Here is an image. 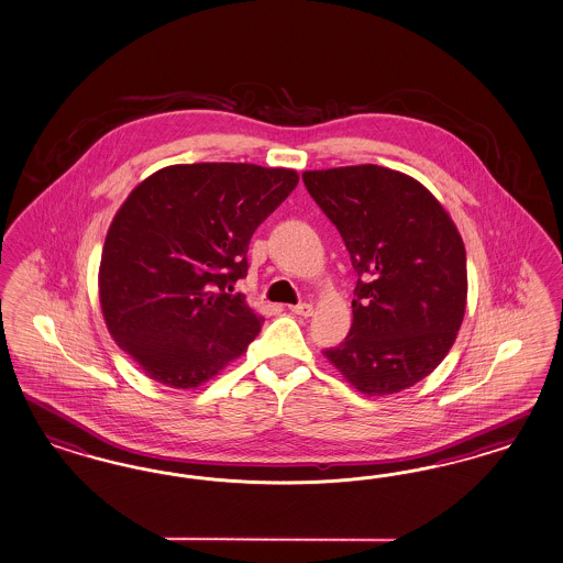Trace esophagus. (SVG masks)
<instances>
[{
    "mask_svg": "<svg viewBox=\"0 0 563 563\" xmlns=\"http://www.w3.org/2000/svg\"><path fill=\"white\" fill-rule=\"evenodd\" d=\"M290 311L292 313H297V316H303V318H309L311 313H313V306H309V303H299V306H290Z\"/></svg>",
    "mask_w": 563,
    "mask_h": 563,
    "instance_id": "1",
    "label": "esophagus"
}]
</instances>
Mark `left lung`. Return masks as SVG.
I'll list each match as a JSON object with an SVG mask.
<instances>
[{
  "label": "left lung",
  "instance_id": "left-lung-1",
  "mask_svg": "<svg viewBox=\"0 0 563 563\" xmlns=\"http://www.w3.org/2000/svg\"><path fill=\"white\" fill-rule=\"evenodd\" d=\"M357 271L353 325L324 357L361 394L407 390L450 353L466 309V250L429 189L377 165L306 170Z\"/></svg>",
  "mask_w": 563,
  "mask_h": 563
}]
</instances>
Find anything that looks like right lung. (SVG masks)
Instances as JSON below:
<instances>
[{
	"label": "right lung",
	"mask_w": 563,
	"mask_h": 563,
	"mask_svg": "<svg viewBox=\"0 0 563 563\" xmlns=\"http://www.w3.org/2000/svg\"><path fill=\"white\" fill-rule=\"evenodd\" d=\"M297 184L285 167L194 163L130 191L102 245L99 301L111 339L151 379L198 388L247 351L264 318L233 285L260 222Z\"/></svg>",
	"instance_id": "1"
}]
</instances>
